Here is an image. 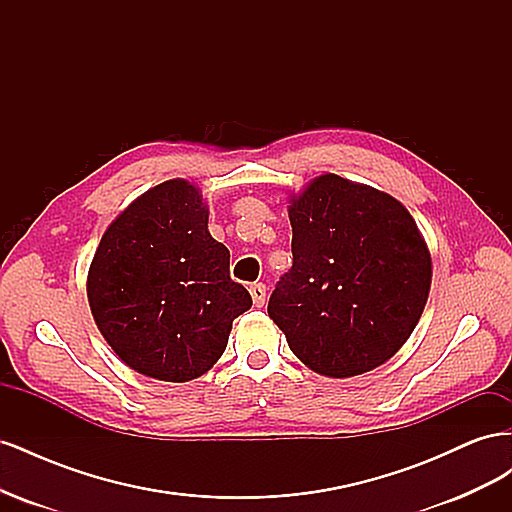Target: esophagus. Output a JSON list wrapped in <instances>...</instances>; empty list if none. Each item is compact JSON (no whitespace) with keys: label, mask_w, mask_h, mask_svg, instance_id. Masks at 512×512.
<instances>
[{"label":"esophagus","mask_w":512,"mask_h":512,"mask_svg":"<svg viewBox=\"0 0 512 512\" xmlns=\"http://www.w3.org/2000/svg\"><path fill=\"white\" fill-rule=\"evenodd\" d=\"M250 294H252V301H254V305L256 307H262L265 305V301H267V286L265 284H252L250 286Z\"/></svg>","instance_id":"34e87169"}]
</instances>
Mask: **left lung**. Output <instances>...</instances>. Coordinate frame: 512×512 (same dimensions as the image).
Masks as SVG:
<instances>
[{
  "mask_svg": "<svg viewBox=\"0 0 512 512\" xmlns=\"http://www.w3.org/2000/svg\"><path fill=\"white\" fill-rule=\"evenodd\" d=\"M292 267L269 299L290 350L322 376L389 361L421 318L431 256L393 196L322 175L292 200Z\"/></svg>",
  "mask_w": 512,
  "mask_h": 512,
  "instance_id": "8db88e82",
  "label": "left lung"
}]
</instances>
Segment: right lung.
I'll use <instances>...</instances> for the list:
<instances>
[{"instance_id":"right-lung-1","label":"right lung","mask_w":512,"mask_h":512,"mask_svg":"<svg viewBox=\"0 0 512 512\" xmlns=\"http://www.w3.org/2000/svg\"><path fill=\"white\" fill-rule=\"evenodd\" d=\"M183 179L145 192L106 228L89 267L91 314L119 359L166 382L203 376L252 297L230 277V252Z\"/></svg>"}]
</instances>
